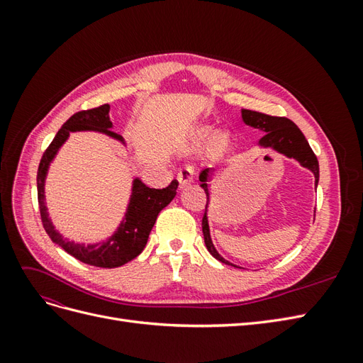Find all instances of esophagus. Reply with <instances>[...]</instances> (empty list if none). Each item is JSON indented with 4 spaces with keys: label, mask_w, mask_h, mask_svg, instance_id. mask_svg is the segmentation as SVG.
<instances>
[{
    "label": "esophagus",
    "mask_w": 363,
    "mask_h": 363,
    "mask_svg": "<svg viewBox=\"0 0 363 363\" xmlns=\"http://www.w3.org/2000/svg\"><path fill=\"white\" fill-rule=\"evenodd\" d=\"M177 180L180 183V188L182 189L183 188H188V186H191L192 182H194V169L191 167H184L177 174Z\"/></svg>",
    "instance_id": "34e87169"
}]
</instances>
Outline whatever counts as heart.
I'll use <instances>...</instances> for the list:
<instances>
[{"label": "heart", "mask_w": 363, "mask_h": 363, "mask_svg": "<svg viewBox=\"0 0 363 363\" xmlns=\"http://www.w3.org/2000/svg\"><path fill=\"white\" fill-rule=\"evenodd\" d=\"M208 138L211 140L208 141L206 151L207 156L211 157H221L230 148V144H232V138H230L228 133H225V131H216L215 133V128L212 125H200L195 130V144L201 145L204 142H207Z\"/></svg>", "instance_id": "obj_1"}]
</instances>
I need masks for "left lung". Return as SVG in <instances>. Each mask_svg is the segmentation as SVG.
<instances>
[{"label":"left lung","mask_w":363,"mask_h":363,"mask_svg":"<svg viewBox=\"0 0 363 363\" xmlns=\"http://www.w3.org/2000/svg\"><path fill=\"white\" fill-rule=\"evenodd\" d=\"M242 113V121L252 127V128H259L262 130L265 136L260 138L257 142V145L262 148H271L274 151L280 152V155H284L289 159H295L298 162L303 168L309 169L315 175V186H318V182H320V164H318V159L315 156V152L312 151L309 142L306 140L304 135L301 133V130L296 127L291 119L288 118H280V116H269L260 112L255 111H247V108H242L240 111ZM211 168H206L200 172V182H201V188L206 192L207 196V204H206V212L203 216V235H204V242L211 255L219 260L225 263V265H232L235 268H239L233 263H230L225 260L219 252L216 251L212 238H211V228H208V219H207V206H208V175H211Z\"/></svg>","instance_id":"obj_1"}]
</instances>
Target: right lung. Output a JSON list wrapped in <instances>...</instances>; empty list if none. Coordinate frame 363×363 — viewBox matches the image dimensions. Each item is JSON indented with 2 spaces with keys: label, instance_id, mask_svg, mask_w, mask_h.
<instances>
[{
  "label": "right lung",
  "instance_id": "obj_1",
  "mask_svg": "<svg viewBox=\"0 0 363 363\" xmlns=\"http://www.w3.org/2000/svg\"><path fill=\"white\" fill-rule=\"evenodd\" d=\"M111 106L103 104L91 111H82L74 113L67 123L62 125L54 136L52 142L39 163L38 169V201L40 208L42 224L54 244L62 247L71 256L83 263L100 268H116L123 267L127 262L138 257L145 248L147 240L152 225H155L157 215L162 208L167 207L177 194L179 182L172 180L169 186L163 189H152L142 183L140 179H133L131 195L123 221L115 230V233L107 238L104 242L98 244H79L74 240L65 239L56 228H54L51 218L48 216L45 203V180L50 164L56 157L60 147L68 140L69 133L74 131H98L108 138L119 140L125 145L124 138L112 131V121L108 116Z\"/></svg>",
  "mask_w": 363,
  "mask_h": 363
}]
</instances>
